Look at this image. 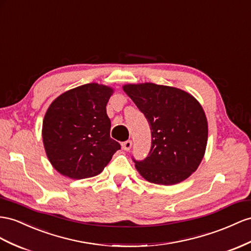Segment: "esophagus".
Masks as SVG:
<instances>
[{
	"label": "esophagus",
	"instance_id": "34e87169",
	"mask_svg": "<svg viewBox=\"0 0 251 251\" xmlns=\"http://www.w3.org/2000/svg\"><path fill=\"white\" fill-rule=\"evenodd\" d=\"M131 146H132V141L131 140H127V141H125V142L122 143V147H123V150L126 151H130Z\"/></svg>",
	"mask_w": 251,
	"mask_h": 251
}]
</instances>
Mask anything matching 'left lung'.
Returning a JSON list of instances; mask_svg holds the SVG:
<instances>
[{"instance_id": "obj_1", "label": "left lung", "mask_w": 251, "mask_h": 251, "mask_svg": "<svg viewBox=\"0 0 251 251\" xmlns=\"http://www.w3.org/2000/svg\"><path fill=\"white\" fill-rule=\"evenodd\" d=\"M124 91L150 124L151 146L136 169L147 181L171 185L194 173L204 155L208 123L199 102L180 89L155 83L126 85Z\"/></svg>"}]
</instances>
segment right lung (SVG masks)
Instances as JSON below:
<instances>
[{"label":"right lung","instance_id":"obj_1","mask_svg":"<svg viewBox=\"0 0 251 251\" xmlns=\"http://www.w3.org/2000/svg\"><path fill=\"white\" fill-rule=\"evenodd\" d=\"M112 89L98 83L74 88L50 106L42 126L48 158L60 174L83 179L99 175L121 145L110 138L106 105Z\"/></svg>","mask_w":251,"mask_h":251}]
</instances>
